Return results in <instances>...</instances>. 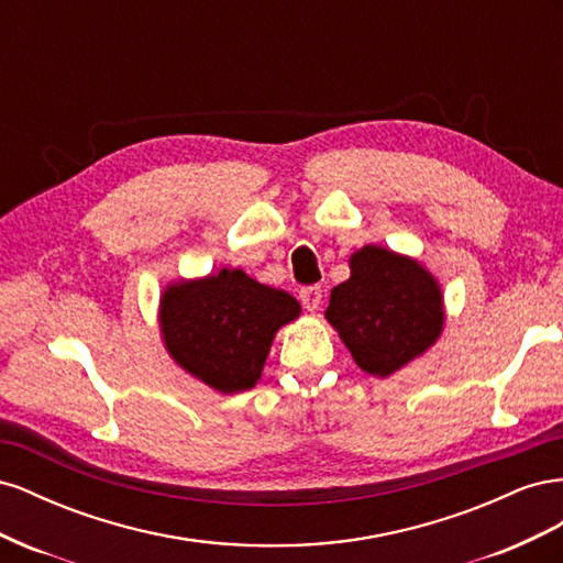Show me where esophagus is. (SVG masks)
Returning <instances> with one entry per match:
<instances>
[{
	"instance_id": "esophagus-1",
	"label": "esophagus",
	"mask_w": 563,
	"mask_h": 563,
	"mask_svg": "<svg viewBox=\"0 0 563 563\" xmlns=\"http://www.w3.org/2000/svg\"><path fill=\"white\" fill-rule=\"evenodd\" d=\"M321 298H323V291H321V286H317V284L302 286V288H300V300H302V305H305V310H310V312L319 310Z\"/></svg>"
}]
</instances>
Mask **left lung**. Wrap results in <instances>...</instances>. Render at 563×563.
<instances>
[{"label":"left lung","mask_w":563,"mask_h":563,"mask_svg":"<svg viewBox=\"0 0 563 563\" xmlns=\"http://www.w3.org/2000/svg\"><path fill=\"white\" fill-rule=\"evenodd\" d=\"M327 319L356 366L387 378L437 343L444 296L418 261L368 244L352 253L350 279L331 291Z\"/></svg>","instance_id":"obj_1"}]
</instances>
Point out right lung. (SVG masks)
Listing matches in <instances>:
<instances>
[{"label":"right lung","instance_id":"add662e5","mask_svg":"<svg viewBox=\"0 0 563 563\" xmlns=\"http://www.w3.org/2000/svg\"><path fill=\"white\" fill-rule=\"evenodd\" d=\"M298 314L294 296L258 284L242 269L176 282L159 300L166 352L190 376L223 395L261 380L275 333Z\"/></svg>","mask_w":563,"mask_h":563}]
</instances>
